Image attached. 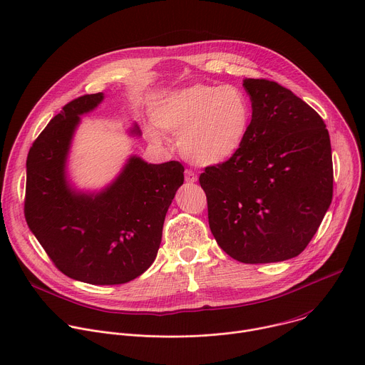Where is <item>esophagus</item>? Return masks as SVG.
I'll return each mask as SVG.
<instances>
[{
    "mask_svg": "<svg viewBox=\"0 0 365 365\" xmlns=\"http://www.w3.org/2000/svg\"><path fill=\"white\" fill-rule=\"evenodd\" d=\"M184 175H185V181L187 182H195V181H197V174L192 173L191 170H185Z\"/></svg>",
    "mask_w": 365,
    "mask_h": 365,
    "instance_id": "esophagus-1",
    "label": "esophagus"
}]
</instances>
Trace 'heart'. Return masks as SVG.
I'll return each mask as SVG.
<instances>
[{"label":"heart","mask_w":365,"mask_h":365,"mask_svg":"<svg viewBox=\"0 0 365 365\" xmlns=\"http://www.w3.org/2000/svg\"><path fill=\"white\" fill-rule=\"evenodd\" d=\"M253 108L237 86L195 83L162 93L152 106L153 142L163 133L178 135L180 153L195 165H217L232 158L248 134Z\"/></svg>","instance_id":"obj_1"}]
</instances>
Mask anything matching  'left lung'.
I'll return each instance as SVG.
<instances>
[{"instance_id": "8db88e82", "label": "left lung", "mask_w": 365, "mask_h": 365, "mask_svg": "<svg viewBox=\"0 0 365 365\" xmlns=\"http://www.w3.org/2000/svg\"><path fill=\"white\" fill-rule=\"evenodd\" d=\"M242 86L253 108L244 143L199 178L209 227L241 263L284 262L302 253L331 203L330 137L317 112L279 83Z\"/></svg>"}]
</instances>
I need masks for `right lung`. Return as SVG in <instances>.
I'll return each mask as SVG.
<instances>
[{"label":"right lung","instance_id":"1","mask_svg":"<svg viewBox=\"0 0 365 365\" xmlns=\"http://www.w3.org/2000/svg\"><path fill=\"white\" fill-rule=\"evenodd\" d=\"M103 93L80 96L55 115L26 162L24 216L58 270L92 285H121L155 262L163 220L184 182L177 160L153 165L131 156L117 180L98 194L76 191L66 160L80 115ZM134 134H140L137 125Z\"/></svg>","mask_w":365,"mask_h":365}]
</instances>
